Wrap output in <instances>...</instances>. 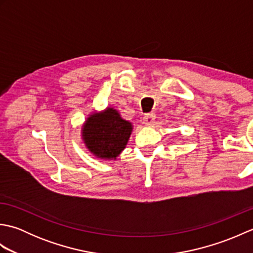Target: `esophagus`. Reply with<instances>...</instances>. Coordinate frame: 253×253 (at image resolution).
Masks as SVG:
<instances>
[{
	"label": "esophagus",
	"instance_id": "34e87169",
	"mask_svg": "<svg viewBox=\"0 0 253 253\" xmlns=\"http://www.w3.org/2000/svg\"><path fill=\"white\" fill-rule=\"evenodd\" d=\"M155 118L154 113H148V114L143 115V123L147 124V125H151Z\"/></svg>",
	"mask_w": 253,
	"mask_h": 253
}]
</instances>
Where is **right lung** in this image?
Listing matches in <instances>:
<instances>
[{"mask_svg": "<svg viewBox=\"0 0 253 253\" xmlns=\"http://www.w3.org/2000/svg\"><path fill=\"white\" fill-rule=\"evenodd\" d=\"M84 140L89 151L102 159H115L125 149L131 132V124L121 118L113 109L93 114L84 128Z\"/></svg>", "mask_w": 253, "mask_h": 253, "instance_id": "obj_1", "label": "right lung"}]
</instances>
